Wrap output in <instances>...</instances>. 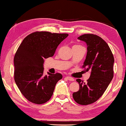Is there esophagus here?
Segmentation results:
<instances>
[{"instance_id":"1","label":"esophagus","mask_w":126,"mask_h":126,"mask_svg":"<svg viewBox=\"0 0 126 126\" xmlns=\"http://www.w3.org/2000/svg\"><path fill=\"white\" fill-rule=\"evenodd\" d=\"M66 78H67L68 80H69V81H74V79L72 77H70V76H67V77H66Z\"/></svg>"}]
</instances>
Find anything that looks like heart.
<instances>
[{
	"label": "heart",
	"instance_id": "obj_1",
	"mask_svg": "<svg viewBox=\"0 0 126 126\" xmlns=\"http://www.w3.org/2000/svg\"><path fill=\"white\" fill-rule=\"evenodd\" d=\"M76 46H79V45H74L73 47H76Z\"/></svg>",
	"mask_w": 126,
	"mask_h": 126
}]
</instances>
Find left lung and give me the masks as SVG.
<instances>
[{
    "label": "left lung",
    "mask_w": 126,
    "mask_h": 126,
    "mask_svg": "<svg viewBox=\"0 0 126 126\" xmlns=\"http://www.w3.org/2000/svg\"><path fill=\"white\" fill-rule=\"evenodd\" d=\"M78 39L87 46L86 58L83 65L90 76L86 83L77 79L79 90L73 93L78 104L89 105L96 102L103 94L113 77L114 58L108 44L97 35L85 34Z\"/></svg>",
    "instance_id": "left-lung-1"
}]
</instances>
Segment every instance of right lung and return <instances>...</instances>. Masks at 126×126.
Here are the masks:
<instances>
[{
	"instance_id": "1",
	"label": "right lung",
	"mask_w": 126,
	"mask_h": 126,
	"mask_svg": "<svg viewBox=\"0 0 126 126\" xmlns=\"http://www.w3.org/2000/svg\"><path fill=\"white\" fill-rule=\"evenodd\" d=\"M68 36L65 33L36 32L28 35L19 45L15 58V81L25 98L42 104L52 96L61 73L44 75V59L52 57L58 45Z\"/></svg>"
}]
</instances>
